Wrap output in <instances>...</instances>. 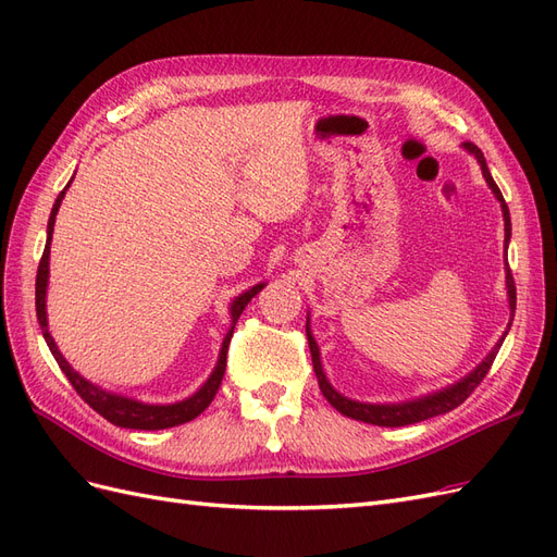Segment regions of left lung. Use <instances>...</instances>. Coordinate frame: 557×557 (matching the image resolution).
I'll use <instances>...</instances> for the list:
<instances>
[{
    "label": "left lung",
    "instance_id": "1",
    "mask_svg": "<svg viewBox=\"0 0 557 557\" xmlns=\"http://www.w3.org/2000/svg\"><path fill=\"white\" fill-rule=\"evenodd\" d=\"M465 148L469 150V153H474L481 170H483V176L487 181V185H491L495 197L502 201V213H504V232H507V244H509V237H511V218H509V207L507 201H504L497 183L493 181L491 172H487V164H485V158L481 150L474 146V144H465ZM507 288H509V307H511V320H513V311H516V283H513V276H511V269H509V262H507ZM509 332V330H507ZM504 332V334H507ZM307 336H309V348H311V360H313V372L318 376V385H320V393L325 395V399L332 404V407L348 416V418H356V420H362V423H372V425H383V428H404V425H413V423H420V420H428V418H434V416H442V413H448L453 411L455 407H460V404L476 391V385H481V381L485 379V374L491 372L493 367V360L497 356V350L504 342L497 344V348L487 356L474 372H471L469 376H465L460 383H455L450 387H446V391L436 393V395H430V397H423V399H416V401H407V404H360V401H350L346 397H342L339 393L334 391V387L327 383L325 374H323V364H320V356H318V346L313 342V336L307 327Z\"/></svg>",
    "mask_w": 557,
    "mask_h": 557
}]
</instances>
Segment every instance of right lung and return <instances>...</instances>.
Masks as SVG:
<instances>
[{
	"mask_svg": "<svg viewBox=\"0 0 557 557\" xmlns=\"http://www.w3.org/2000/svg\"><path fill=\"white\" fill-rule=\"evenodd\" d=\"M66 188H70V183H66ZM66 188L58 195L55 205H53V211H50V218H48V239H46V248H44V256L39 260V269H37V318H39V325H41V332H44V339L50 348V352H53L55 362L60 364V369L64 372V376L70 379V383L74 385V391L81 395V399L88 404V407H92L99 416L107 418L109 423L117 425V428H129V430H164V428H174V425H183V423H190V420H195L201 411H205L209 404L213 401L218 387H221V381L225 376V367H227V346H230V339H232V332H234V325H237L239 315L244 313L248 301L256 297L264 285H256V288H250L248 293L239 295L237 299L232 301L230 307V313H232V327L225 336L223 342V348H221V358H218V364L213 369L211 379L199 387V393H195L190 399L185 401H178V404H170V407H156V404H141V401H134V399H127V397H121V395H111V393H104L99 391L97 385L88 383L83 376H78L74 369L66 364V360L60 356V350L53 342V336H50L48 332V323H46V285H48V256H50V239H53V225H55V215H58V209H60V201L66 193Z\"/></svg>",
	"mask_w": 557,
	"mask_h": 557,
	"instance_id": "1",
	"label": "right lung"
}]
</instances>
